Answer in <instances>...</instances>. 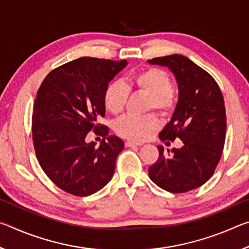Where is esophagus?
Instances as JSON below:
<instances>
[{"instance_id": "1", "label": "esophagus", "mask_w": 249, "mask_h": 249, "mask_svg": "<svg viewBox=\"0 0 249 249\" xmlns=\"http://www.w3.org/2000/svg\"><path fill=\"white\" fill-rule=\"evenodd\" d=\"M141 142H125V146L126 147H136V146H141Z\"/></svg>"}]
</instances>
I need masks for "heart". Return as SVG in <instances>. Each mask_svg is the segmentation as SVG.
Wrapping results in <instances>:
<instances>
[{
  "label": "heart",
  "mask_w": 249,
  "mask_h": 249,
  "mask_svg": "<svg viewBox=\"0 0 249 249\" xmlns=\"http://www.w3.org/2000/svg\"><path fill=\"white\" fill-rule=\"evenodd\" d=\"M128 90L149 95L148 109L166 113L172 107V81L166 71L159 68H146L128 75L124 83L112 82L104 91V105L112 114H119L124 109L128 98ZM158 127L155 116L136 117L125 115L114 124L115 132L120 136L134 142L148 138Z\"/></svg>",
  "instance_id": "1"
}]
</instances>
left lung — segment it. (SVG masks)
Instances as JSON below:
<instances>
[{
    "instance_id": "8db88e82",
    "label": "left lung",
    "mask_w": 249,
    "mask_h": 249,
    "mask_svg": "<svg viewBox=\"0 0 249 249\" xmlns=\"http://www.w3.org/2000/svg\"><path fill=\"white\" fill-rule=\"evenodd\" d=\"M148 64L166 67L178 84V102L159 133L160 141L168 145L179 138L183 142L171 155L157 146L159 157L149 167V178L166 191H190L212 177L221 159L226 132L224 99L215 80L188 57L170 54Z\"/></svg>"
}]
</instances>
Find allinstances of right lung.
Wrapping results in <instances>:
<instances>
[{"label": "right lung", "mask_w": 249, "mask_h": 249, "mask_svg": "<svg viewBox=\"0 0 249 249\" xmlns=\"http://www.w3.org/2000/svg\"><path fill=\"white\" fill-rule=\"evenodd\" d=\"M127 65L126 60L75 59L49 72L37 92L32 125L37 159L49 179L70 195H93L114 174L124 142L107 136L108 128L98 120L105 115V89ZM91 130L106 136L99 147L85 142Z\"/></svg>", "instance_id": "right-lung-1"}]
</instances>
